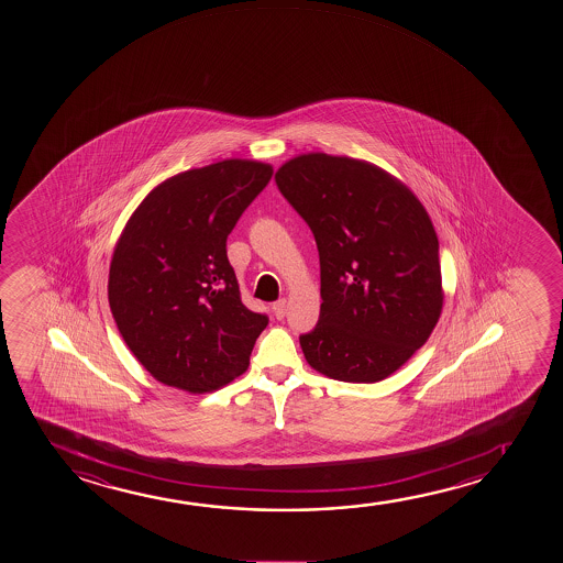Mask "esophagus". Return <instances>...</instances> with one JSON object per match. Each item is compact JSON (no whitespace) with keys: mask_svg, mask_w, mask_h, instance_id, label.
<instances>
[{"mask_svg":"<svg viewBox=\"0 0 563 563\" xmlns=\"http://www.w3.org/2000/svg\"><path fill=\"white\" fill-rule=\"evenodd\" d=\"M286 308H288V306H286V300L283 298V300H278L273 303V313H275L277 319H283V317L286 316Z\"/></svg>","mask_w":563,"mask_h":563,"instance_id":"esophagus-1","label":"esophagus"}]
</instances>
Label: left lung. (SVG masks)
Instances as JSON below:
<instances>
[{"mask_svg":"<svg viewBox=\"0 0 563 563\" xmlns=\"http://www.w3.org/2000/svg\"><path fill=\"white\" fill-rule=\"evenodd\" d=\"M316 236L321 313L301 334L309 365L378 383L431 336L442 311L439 239L408 186L373 163L303 154L275 175Z\"/></svg>","mask_w":563,"mask_h":563,"instance_id":"1","label":"left lung"}]
</instances>
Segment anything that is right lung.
Masks as SVG:
<instances>
[{"mask_svg": "<svg viewBox=\"0 0 563 563\" xmlns=\"http://www.w3.org/2000/svg\"><path fill=\"white\" fill-rule=\"evenodd\" d=\"M273 177L224 159L163 180L117 240L109 308L126 346L159 383L211 393L242 375L269 323L240 300L227 236Z\"/></svg>", "mask_w": 563, "mask_h": 563, "instance_id": "right-lung-1", "label": "right lung"}]
</instances>
